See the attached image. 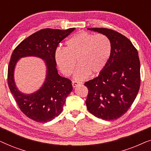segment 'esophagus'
I'll return each mask as SVG.
<instances>
[{"instance_id":"34e87169","label":"esophagus","mask_w":151,"mask_h":151,"mask_svg":"<svg viewBox=\"0 0 151 151\" xmlns=\"http://www.w3.org/2000/svg\"><path fill=\"white\" fill-rule=\"evenodd\" d=\"M82 82H77V81H73L72 82V85H73V87H76V86H77L78 85H79V84H81Z\"/></svg>"}]
</instances>
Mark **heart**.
<instances>
[{"label": "heart", "instance_id": "heart-1", "mask_svg": "<svg viewBox=\"0 0 151 151\" xmlns=\"http://www.w3.org/2000/svg\"><path fill=\"white\" fill-rule=\"evenodd\" d=\"M65 48L55 51V59L64 75L69 76L76 65L74 78L77 80L86 78L89 75L100 73L110 58L112 45L106 35H94L80 32L70 38L65 43Z\"/></svg>", "mask_w": 151, "mask_h": 151}]
</instances>
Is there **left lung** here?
I'll use <instances>...</instances> for the list:
<instances>
[{
    "label": "left lung",
    "instance_id": "left-lung-1",
    "mask_svg": "<svg viewBox=\"0 0 151 151\" xmlns=\"http://www.w3.org/2000/svg\"><path fill=\"white\" fill-rule=\"evenodd\" d=\"M107 36L112 50L100 75L84 83L88 88L86 108L95 116L113 120L127 112L140 86V62L137 50L120 33L106 28H88Z\"/></svg>",
    "mask_w": 151,
    "mask_h": 151
}]
</instances>
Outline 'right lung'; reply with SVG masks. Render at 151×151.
<instances>
[{
	"mask_svg": "<svg viewBox=\"0 0 151 151\" xmlns=\"http://www.w3.org/2000/svg\"><path fill=\"white\" fill-rule=\"evenodd\" d=\"M74 29L75 28L66 30L43 29L22 40L12 53L8 67V86L19 109L31 119L38 122H47L58 116L63 111L66 98L73 89L71 80L58 73L55 53L59 43ZM32 55L45 61L47 77L38 92L24 95L15 87L13 71L18 59Z\"/></svg>",
	"mask_w": 151,
	"mask_h": 151,
	"instance_id": "add662e5",
	"label": "right lung"
}]
</instances>
